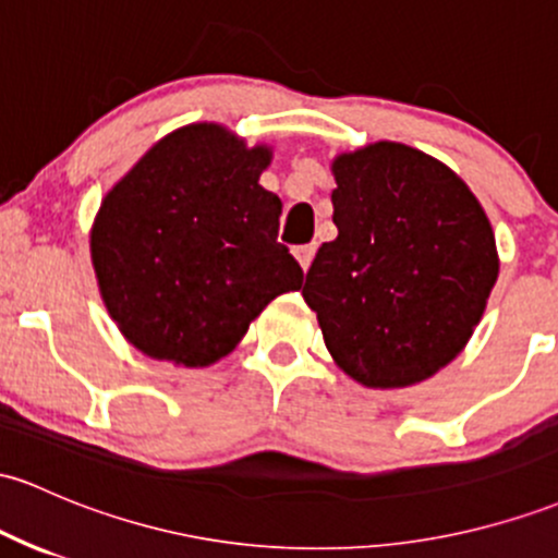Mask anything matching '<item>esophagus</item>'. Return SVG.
<instances>
[{"label": "esophagus", "mask_w": 558, "mask_h": 558, "mask_svg": "<svg viewBox=\"0 0 558 558\" xmlns=\"http://www.w3.org/2000/svg\"><path fill=\"white\" fill-rule=\"evenodd\" d=\"M293 256H296L302 269H310L312 259H315V246H312V243H307V246H296L293 248Z\"/></svg>", "instance_id": "1"}]
</instances>
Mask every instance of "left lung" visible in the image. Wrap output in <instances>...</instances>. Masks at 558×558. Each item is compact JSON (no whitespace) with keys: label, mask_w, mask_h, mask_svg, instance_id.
<instances>
[{"label":"left lung","mask_w":558,"mask_h":558,"mask_svg":"<svg viewBox=\"0 0 558 558\" xmlns=\"http://www.w3.org/2000/svg\"><path fill=\"white\" fill-rule=\"evenodd\" d=\"M336 241L317 248L304 302L354 381L410 387L463 347L498 280L474 193L426 153L376 143L333 161Z\"/></svg>","instance_id":"left-lung-1"}]
</instances>
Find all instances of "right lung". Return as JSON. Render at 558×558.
<instances>
[{"mask_svg":"<svg viewBox=\"0 0 558 558\" xmlns=\"http://www.w3.org/2000/svg\"><path fill=\"white\" fill-rule=\"evenodd\" d=\"M267 163V148L193 124L145 153L102 201L92 265L140 352L211 365L275 296L302 289V267L278 243L283 204L259 185Z\"/></svg>","mask_w":558,"mask_h":558,"instance_id":"obj_1","label":"right lung"}]
</instances>
